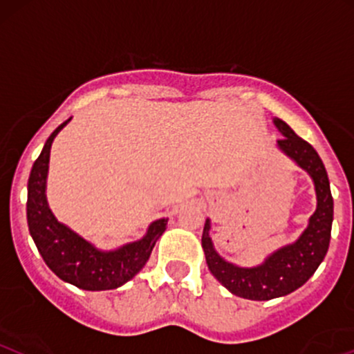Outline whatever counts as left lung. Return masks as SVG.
Wrapping results in <instances>:
<instances>
[{
  "label": "left lung",
  "mask_w": 354,
  "mask_h": 354,
  "mask_svg": "<svg viewBox=\"0 0 354 354\" xmlns=\"http://www.w3.org/2000/svg\"><path fill=\"white\" fill-rule=\"evenodd\" d=\"M273 124L283 136V139L277 140V147L297 166L302 167L314 183L317 207L308 218L305 230L295 243L281 245L280 249L268 254L261 265L251 268L225 261L215 251L214 241L210 237V218L205 221L202 236V248L205 251L210 273L230 293L249 300L278 299L300 288L326 258L333 227L334 202L322 159L319 158L315 149L297 136L283 120L273 118Z\"/></svg>",
  "instance_id": "1"
}]
</instances>
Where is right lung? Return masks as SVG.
<instances>
[{
	"instance_id": "right-lung-1",
	"label": "right lung",
	"mask_w": 354,
	"mask_h": 354,
	"mask_svg": "<svg viewBox=\"0 0 354 354\" xmlns=\"http://www.w3.org/2000/svg\"><path fill=\"white\" fill-rule=\"evenodd\" d=\"M69 122L71 118L50 133L30 171L27 196L30 236L46 265L62 281L89 292L113 290L132 280L146 266L156 241L166 230L167 218L152 222L142 239L110 251L98 249L68 225L59 222L47 203V174L52 142Z\"/></svg>"
}]
</instances>
